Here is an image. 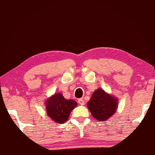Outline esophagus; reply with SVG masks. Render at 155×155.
<instances>
[{
  "label": "esophagus",
  "mask_w": 155,
  "mask_h": 155,
  "mask_svg": "<svg viewBox=\"0 0 155 155\" xmlns=\"http://www.w3.org/2000/svg\"><path fill=\"white\" fill-rule=\"evenodd\" d=\"M78 104L80 105H81V106H83V105H85V101H84L83 98H80L79 100H78Z\"/></svg>",
  "instance_id": "1"
}]
</instances>
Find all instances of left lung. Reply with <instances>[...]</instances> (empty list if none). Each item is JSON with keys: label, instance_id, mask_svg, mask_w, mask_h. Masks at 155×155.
I'll use <instances>...</instances> for the list:
<instances>
[{"label": "left lung", "instance_id": "left-lung-1", "mask_svg": "<svg viewBox=\"0 0 155 155\" xmlns=\"http://www.w3.org/2000/svg\"><path fill=\"white\" fill-rule=\"evenodd\" d=\"M118 98L98 88L93 92L87 106L92 116L99 121H107L118 108Z\"/></svg>", "mask_w": 155, "mask_h": 155}]
</instances>
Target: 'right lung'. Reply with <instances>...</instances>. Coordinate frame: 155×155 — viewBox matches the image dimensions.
<instances>
[{
	"mask_svg": "<svg viewBox=\"0 0 155 155\" xmlns=\"http://www.w3.org/2000/svg\"><path fill=\"white\" fill-rule=\"evenodd\" d=\"M77 106L75 101L65 99L61 93H54L45 101L47 115L57 124L68 121L70 114Z\"/></svg>",
	"mask_w": 155,
	"mask_h": 155,
	"instance_id": "1",
	"label": "right lung"
}]
</instances>
